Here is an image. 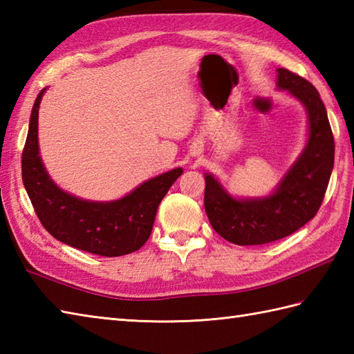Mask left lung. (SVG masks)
I'll return each instance as SVG.
<instances>
[{"label":"left lung","mask_w":354,"mask_h":354,"mask_svg":"<svg viewBox=\"0 0 354 354\" xmlns=\"http://www.w3.org/2000/svg\"><path fill=\"white\" fill-rule=\"evenodd\" d=\"M278 88L295 95L309 114V141L274 194L237 201L212 175L204 205L217 234L236 245H265L290 236L313 219L324 201L335 162V140L319 93L309 80L278 68Z\"/></svg>","instance_id":"obj_1"}]
</instances>
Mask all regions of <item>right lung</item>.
I'll return each instance as SVG.
<instances>
[{
  "instance_id": "right-lung-1",
  "label": "right lung",
  "mask_w": 354,
  "mask_h": 354,
  "mask_svg": "<svg viewBox=\"0 0 354 354\" xmlns=\"http://www.w3.org/2000/svg\"><path fill=\"white\" fill-rule=\"evenodd\" d=\"M45 89L37 94L22 150V183L37 219L50 234L77 250L103 257L131 254L147 242L156 209L183 169H173L141 184L114 202H88L57 189L37 149V114Z\"/></svg>"
}]
</instances>
